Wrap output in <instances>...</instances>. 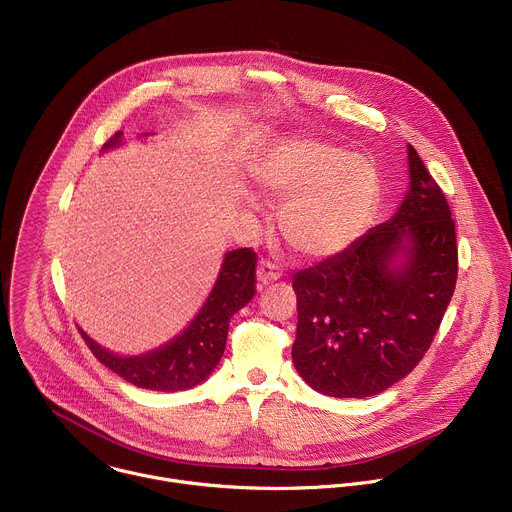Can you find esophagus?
Instances as JSON below:
<instances>
[{
	"instance_id": "obj_1",
	"label": "esophagus",
	"mask_w": 512,
	"mask_h": 512,
	"mask_svg": "<svg viewBox=\"0 0 512 512\" xmlns=\"http://www.w3.org/2000/svg\"><path fill=\"white\" fill-rule=\"evenodd\" d=\"M280 276H282V270H280L276 264L262 260L260 266H258V270H256V280H258L256 286H258V290H262L264 286H268V284L280 280Z\"/></svg>"
}]
</instances>
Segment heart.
<instances>
[{
  "mask_svg": "<svg viewBox=\"0 0 512 512\" xmlns=\"http://www.w3.org/2000/svg\"><path fill=\"white\" fill-rule=\"evenodd\" d=\"M260 190L274 202L278 230L306 260L334 258L370 230L382 200L374 160L318 138H292L276 146L254 170Z\"/></svg>",
  "mask_w": 512,
  "mask_h": 512,
  "instance_id": "b5f03b06",
  "label": "heart"
}]
</instances>
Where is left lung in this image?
<instances>
[{
  "instance_id": "obj_1",
  "label": "left lung",
  "mask_w": 512,
  "mask_h": 512,
  "mask_svg": "<svg viewBox=\"0 0 512 512\" xmlns=\"http://www.w3.org/2000/svg\"><path fill=\"white\" fill-rule=\"evenodd\" d=\"M406 152L410 182L394 216L292 278V362L326 396H374L412 372L456 286L450 208L416 150L408 144Z\"/></svg>"
}]
</instances>
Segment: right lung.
Wrapping results in <instances>:
<instances>
[{"label":"right lung","instance_id":"obj_1","mask_svg":"<svg viewBox=\"0 0 512 512\" xmlns=\"http://www.w3.org/2000/svg\"><path fill=\"white\" fill-rule=\"evenodd\" d=\"M122 138V132L114 134L102 152L120 148ZM254 266L256 254L250 248L226 252L218 278L192 322L178 336L148 352L124 356L104 348L82 328L80 332L102 364L138 388L158 392L194 388L218 366L226 348L230 318L254 298Z\"/></svg>","mask_w":512,"mask_h":512}]
</instances>
